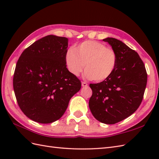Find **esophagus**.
I'll list each match as a JSON object with an SVG mask.
<instances>
[{
	"instance_id": "1",
	"label": "esophagus",
	"mask_w": 159,
	"mask_h": 159,
	"mask_svg": "<svg viewBox=\"0 0 159 159\" xmlns=\"http://www.w3.org/2000/svg\"><path fill=\"white\" fill-rule=\"evenodd\" d=\"M87 85H88V84L86 82H82V87H87Z\"/></svg>"
}]
</instances>
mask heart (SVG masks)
<instances>
[{"instance_id": "1", "label": "heart", "mask_w": 159, "mask_h": 159, "mask_svg": "<svg viewBox=\"0 0 159 159\" xmlns=\"http://www.w3.org/2000/svg\"><path fill=\"white\" fill-rule=\"evenodd\" d=\"M67 68L78 76L85 65V77L102 82L111 76L117 65V55L113 49L97 41H85L66 52Z\"/></svg>"}]
</instances>
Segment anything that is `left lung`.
<instances>
[{
    "instance_id": "left-lung-1",
    "label": "left lung",
    "mask_w": 159,
    "mask_h": 159,
    "mask_svg": "<svg viewBox=\"0 0 159 159\" xmlns=\"http://www.w3.org/2000/svg\"><path fill=\"white\" fill-rule=\"evenodd\" d=\"M117 55L111 76L99 83L90 84L92 96L89 107L93 117L104 124H114L131 116L142 102L148 74L143 61L134 50L113 38L103 39Z\"/></svg>"
}]
</instances>
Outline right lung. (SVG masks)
Returning <instances> with one entry per match:
<instances>
[{
    "label": "right lung",
    "instance_id": "right-lung-1",
    "mask_svg": "<svg viewBox=\"0 0 159 159\" xmlns=\"http://www.w3.org/2000/svg\"><path fill=\"white\" fill-rule=\"evenodd\" d=\"M68 39L43 37L26 48L16 63L13 79L18 105L29 119L49 124L60 119L81 83L66 67Z\"/></svg>",
    "mask_w": 159,
    "mask_h": 159
}]
</instances>
